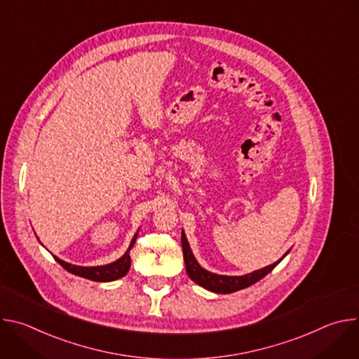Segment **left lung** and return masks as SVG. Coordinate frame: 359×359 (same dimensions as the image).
I'll return each mask as SVG.
<instances>
[{
    "label": "left lung",
    "mask_w": 359,
    "mask_h": 359,
    "mask_svg": "<svg viewBox=\"0 0 359 359\" xmlns=\"http://www.w3.org/2000/svg\"><path fill=\"white\" fill-rule=\"evenodd\" d=\"M182 247H183V259H184V264H186V271H187L189 277L194 283L201 285L203 288L217 292V294H230V292H234V291H238V290L252 285L254 283H257L263 277H266L270 271H273L274 267L284 259L283 257L281 260L276 262L274 264L267 266V267L254 271V273H250L247 276L230 277V276H219V274H215V273H210L208 270L201 269L198 266V263L196 262V259L193 257L184 233H182ZM287 254H288V251L285 252V255Z\"/></svg>",
    "instance_id": "obj_1"
}]
</instances>
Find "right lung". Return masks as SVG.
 <instances>
[{
    "label": "right lung",
    "mask_w": 359,
    "mask_h": 359,
    "mask_svg": "<svg viewBox=\"0 0 359 359\" xmlns=\"http://www.w3.org/2000/svg\"><path fill=\"white\" fill-rule=\"evenodd\" d=\"M137 233L135 234V237L132 238V243L128 248V251L122 255L119 260H116L112 264H107V266H99V267H79V266H72L69 263H65L62 260H60L58 257H54L67 271L92 280V281H97V283H107V281H114L118 280L121 277H123L129 269H130V250L136 241Z\"/></svg>",
    "instance_id": "add662e5"
}]
</instances>
